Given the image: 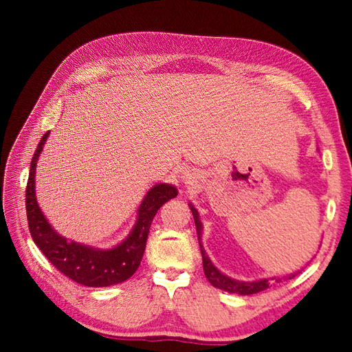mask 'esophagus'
Masks as SVG:
<instances>
[{"instance_id":"esophagus-1","label":"esophagus","mask_w":352,"mask_h":352,"mask_svg":"<svg viewBox=\"0 0 352 352\" xmlns=\"http://www.w3.org/2000/svg\"><path fill=\"white\" fill-rule=\"evenodd\" d=\"M183 178L188 183H193V180H195V174H193L192 170H184L183 172Z\"/></svg>"}]
</instances>
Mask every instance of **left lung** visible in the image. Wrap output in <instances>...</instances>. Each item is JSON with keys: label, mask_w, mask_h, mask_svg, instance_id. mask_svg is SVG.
<instances>
[{"label": "left lung", "mask_w": 352, "mask_h": 352, "mask_svg": "<svg viewBox=\"0 0 352 352\" xmlns=\"http://www.w3.org/2000/svg\"><path fill=\"white\" fill-rule=\"evenodd\" d=\"M189 208L192 210L193 214V221H195V227H197V234H198V242H199V248H201V256H203V267H204V274L207 276V280L210 281L213 287H218L221 290H226L228 294H239V295H252V294H258V292L266 290L269 286H271V280L275 283H280L283 280H292L298 272H294L290 275H283V276H272V278H260L256 281H241V280H234L231 276L222 274L218 267L213 265V261L210 257L206 254V250L203 246V242H201V237H203V222L199 219V213L195 207H193L192 203H189Z\"/></svg>", "instance_id": "8db88e82"}]
</instances>
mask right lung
I'll use <instances>...</instances> for the list:
<instances>
[{"label": "right lung", "mask_w": 352, "mask_h": 352, "mask_svg": "<svg viewBox=\"0 0 352 352\" xmlns=\"http://www.w3.org/2000/svg\"><path fill=\"white\" fill-rule=\"evenodd\" d=\"M47 131L37 145L30 164V175L25 189V208L30 234L43 256L68 278L87 287H107L124 283L138 271L144 257L149 227L157 210L175 198L178 189L174 184L159 183L146 192L138 208L136 222L121 243L111 248H94L60 236L45 218L36 199V166L45 142Z\"/></svg>", "instance_id": "add662e5"}]
</instances>
